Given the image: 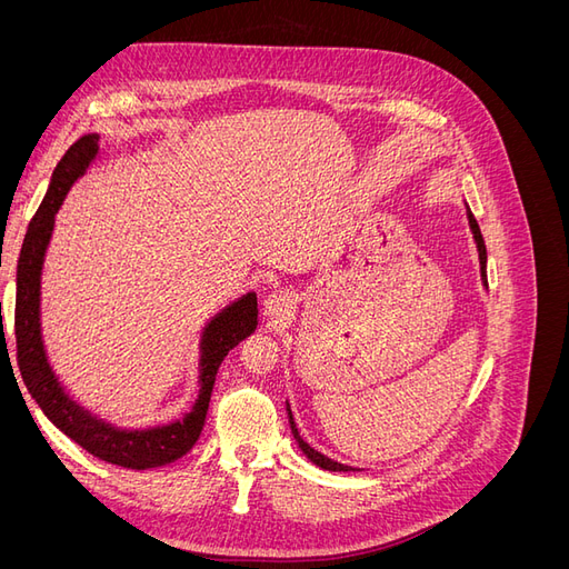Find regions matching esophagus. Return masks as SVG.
Returning <instances> with one entry per match:
<instances>
[{
	"instance_id": "esophagus-1",
	"label": "esophagus",
	"mask_w": 569,
	"mask_h": 569,
	"mask_svg": "<svg viewBox=\"0 0 569 569\" xmlns=\"http://www.w3.org/2000/svg\"><path fill=\"white\" fill-rule=\"evenodd\" d=\"M295 308H297V301L289 295V291H272V295L263 303V316L268 320L282 322V320H289L291 316H295Z\"/></svg>"
}]
</instances>
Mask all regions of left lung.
<instances>
[{"instance_id": "obj_1", "label": "left lung", "mask_w": 569, "mask_h": 569, "mask_svg": "<svg viewBox=\"0 0 569 569\" xmlns=\"http://www.w3.org/2000/svg\"><path fill=\"white\" fill-rule=\"evenodd\" d=\"M465 216H468L470 232H472V239H475V244H477V253H479V274H481V284L487 287V247H485V237H481V230H479L477 220H475V216H472V211H470V206H465ZM287 418H289L291 435H295V439H297V443H299V449L303 451V456H306L308 460H311L313 465H318V468H322V470H330V472H356V470H358V468H351V465H343V462H337V460H332V458L322 456L320 451H316V449H313L311 443H306V441H303V437L299 435V429H297L295 416H291V408H289V403H287Z\"/></svg>"}]
</instances>
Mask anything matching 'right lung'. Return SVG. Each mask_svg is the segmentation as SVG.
I'll use <instances>...</instances> for the list:
<instances>
[{
	"label": "right lung",
	"mask_w": 569,
	"mask_h": 569,
	"mask_svg": "<svg viewBox=\"0 0 569 569\" xmlns=\"http://www.w3.org/2000/svg\"><path fill=\"white\" fill-rule=\"evenodd\" d=\"M99 157V134H82L57 163L47 194L30 220L19 268H16V349L21 377L44 416L84 451L118 468L149 470L176 462L197 443L209 412L216 375L226 356L256 332L258 303L253 291L230 301L201 327L199 337V391L180 420L153 427H118L78 403L51 368L42 339V268L54 232V218L71 187L88 173ZM2 322V320H0Z\"/></svg>",
	"instance_id": "right-lung-1"
}]
</instances>
